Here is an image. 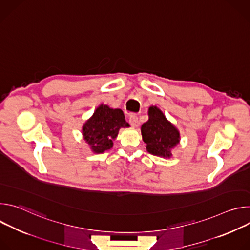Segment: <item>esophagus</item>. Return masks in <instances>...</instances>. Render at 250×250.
<instances>
[{
    "mask_svg": "<svg viewBox=\"0 0 250 250\" xmlns=\"http://www.w3.org/2000/svg\"><path fill=\"white\" fill-rule=\"evenodd\" d=\"M128 122H129V124L133 126V127H136L137 125H138V118H137V116H135V115H132V116H130L129 117V119H128Z\"/></svg>",
    "mask_w": 250,
    "mask_h": 250,
    "instance_id": "34e87169",
    "label": "esophagus"
}]
</instances>
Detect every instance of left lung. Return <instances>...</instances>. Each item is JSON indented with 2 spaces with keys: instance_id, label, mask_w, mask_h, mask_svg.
I'll use <instances>...</instances> for the list:
<instances>
[{
  "instance_id": "8db88e82",
  "label": "left lung",
  "mask_w": 250,
  "mask_h": 250,
  "mask_svg": "<svg viewBox=\"0 0 250 250\" xmlns=\"http://www.w3.org/2000/svg\"><path fill=\"white\" fill-rule=\"evenodd\" d=\"M148 115L149 120L141 125L147 151L158 156H171L170 149L179 142V132L156 106H150Z\"/></svg>"
}]
</instances>
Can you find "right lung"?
<instances>
[{"label": "right lung", "instance_id": "obj_1", "mask_svg": "<svg viewBox=\"0 0 250 250\" xmlns=\"http://www.w3.org/2000/svg\"><path fill=\"white\" fill-rule=\"evenodd\" d=\"M127 126L129 125L122 110L101 104L84 125L83 135L93 151L102 153L113 147V140L117 137L119 129Z\"/></svg>", "mask_w": 250, "mask_h": 250}]
</instances>
